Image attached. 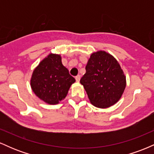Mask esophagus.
I'll use <instances>...</instances> for the list:
<instances>
[{"label":"esophagus","instance_id":"34e87169","mask_svg":"<svg viewBox=\"0 0 154 154\" xmlns=\"http://www.w3.org/2000/svg\"><path fill=\"white\" fill-rule=\"evenodd\" d=\"M75 79L77 82H79V80H80V75H77V77H75Z\"/></svg>","mask_w":154,"mask_h":154}]
</instances>
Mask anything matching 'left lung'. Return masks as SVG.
<instances>
[{"mask_svg": "<svg viewBox=\"0 0 154 154\" xmlns=\"http://www.w3.org/2000/svg\"><path fill=\"white\" fill-rule=\"evenodd\" d=\"M85 69L80 83L91 103L106 109L118 102L126 88V77L115 58L104 51L93 53Z\"/></svg>", "mask_w": 154, "mask_h": 154, "instance_id": "obj_1", "label": "left lung"}]
</instances>
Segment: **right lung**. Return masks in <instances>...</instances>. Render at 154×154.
I'll use <instances>...</instances> for the list:
<instances>
[{"mask_svg": "<svg viewBox=\"0 0 154 154\" xmlns=\"http://www.w3.org/2000/svg\"><path fill=\"white\" fill-rule=\"evenodd\" d=\"M75 82V79L62 64L61 56L50 54L34 69L30 85L40 100L54 105L64 99Z\"/></svg>", "mask_w": 154, "mask_h": 154, "instance_id": "right-lung-1", "label": "right lung"}]
</instances>
